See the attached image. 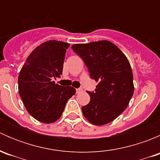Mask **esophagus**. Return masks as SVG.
<instances>
[{"label":"esophagus","mask_w":160,"mask_h":160,"mask_svg":"<svg viewBox=\"0 0 160 160\" xmlns=\"http://www.w3.org/2000/svg\"><path fill=\"white\" fill-rule=\"evenodd\" d=\"M82 90H83V89H81V88H78V89L76 90V91H77V93H80Z\"/></svg>","instance_id":"esophagus-1"}]
</instances>
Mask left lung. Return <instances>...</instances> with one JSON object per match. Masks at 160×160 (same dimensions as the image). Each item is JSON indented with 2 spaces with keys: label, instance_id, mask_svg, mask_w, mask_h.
Returning a JSON list of instances; mask_svg holds the SVG:
<instances>
[{
  "label": "left lung",
  "instance_id": "1",
  "mask_svg": "<svg viewBox=\"0 0 160 160\" xmlns=\"http://www.w3.org/2000/svg\"><path fill=\"white\" fill-rule=\"evenodd\" d=\"M72 49L98 82L94 92L88 91L89 104L82 107L83 116L94 125L114 121L128 107L134 93L133 74L128 59L108 40L75 44Z\"/></svg>",
  "mask_w": 160,
  "mask_h": 160
}]
</instances>
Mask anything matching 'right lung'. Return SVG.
Here are the masks:
<instances>
[{
    "instance_id": "obj_1",
    "label": "right lung",
    "mask_w": 160,
    "mask_h": 160,
    "mask_svg": "<svg viewBox=\"0 0 160 160\" xmlns=\"http://www.w3.org/2000/svg\"><path fill=\"white\" fill-rule=\"evenodd\" d=\"M69 46L56 40L45 42L32 52L21 69L19 94L26 110L38 122H56L67 101L76 93L72 87L60 86L52 80L60 77Z\"/></svg>"
}]
</instances>
